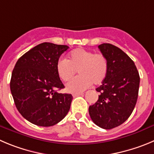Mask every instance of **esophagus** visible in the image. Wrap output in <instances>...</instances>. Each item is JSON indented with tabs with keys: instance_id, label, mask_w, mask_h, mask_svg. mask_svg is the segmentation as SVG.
Masks as SVG:
<instances>
[{
	"instance_id": "esophagus-1",
	"label": "esophagus",
	"mask_w": 154,
	"mask_h": 154,
	"mask_svg": "<svg viewBox=\"0 0 154 154\" xmlns=\"http://www.w3.org/2000/svg\"><path fill=\"white\" fill-rule=\"evenodd\" d=\"M81 95H83V93H74V94H73V97H78V96H81Z\"/></svg>"
}]
</instances>
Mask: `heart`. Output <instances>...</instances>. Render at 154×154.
Instances as JSON below:
<instances>
[{
	"instance_id": "obj_1",
	"label": "heart",
	"mask_w": 154,
	"mask_h": 154,
	"mask_svg": "<svg viewBox=\"0 0 154 154\" xmlns=\"http://www.w3.org/2000/svg\"><path fill=\"white\" fill-rule=\"evenodd\" d=\"M108 60L102 53L77 48L70 53L69 60L60 58L56 65L57 73L64 81L70 80L78 70L80 76L74 77L66 84L70 93H79L90 87L93 83L99 85L105 80L108 72Z\"/></svg>"
}]
</instances>
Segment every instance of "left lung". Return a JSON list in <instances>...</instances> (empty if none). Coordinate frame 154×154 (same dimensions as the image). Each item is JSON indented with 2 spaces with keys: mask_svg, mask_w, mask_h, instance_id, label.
Instances as JSON below:
<instances>
[{
  "mask_svg": "<svg viewBox=\"0 0 154 154\" xmlns=\"http://www.w3.org/2000/svg\"><path fill=\"white\" fill-rule=\"evenodd\" d=\"M108 60V72L97 103L89 107L95 124L112 129L124 123L133 112L138 97L140 76L135 64L122 49L109 43L98 46Z\"/></svg>",
  "mask_w": 154,
  "mask_h": 154,
  "instance_id": "obj_1",
  "label": "left lung"
}]
</instances>
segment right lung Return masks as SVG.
Listing matches in <instances>:
<instances>
[{
  "mask_svg": "<svg viewBox=\"0 0 154 154\" xmlns=\"http://www.w3.org/2000/svg\"><path fill=\"white\" fill-rule=\"evenodd\" d=\"M67 45L43 42L21 56L13 70L11 91L19 112L32 124L49 127L61 122L70 109L71 94L57 73L59 57Z\"/></svg>",
  "mask_w": 154,
  "mask_h": 154,
  "instance_id": "add662e5",
  "label": "right lung"
}]
</instances>
